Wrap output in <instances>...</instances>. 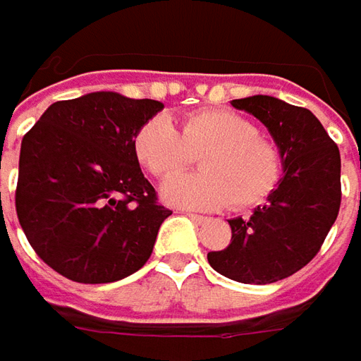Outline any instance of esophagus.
<instances>
[{
  "mask_svg": "<svg viewBox=\"0 0 361 361\" xmlns=\"http://www.w3.org/2000/svg\"><path fill=\"white\" fill-rule=\"evenodd\" d=\"M185 216H188V218L192 219L193 224H200V226H202V224H205V221H207V218H205V216H197V214H185Z\"/></svg>",
  "mask_w": 361,
  "mask_h": 361,
  "instance_id": "esophagus-1",
  "label": "esophagus"
}]
</instances>
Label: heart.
I'll list each match as a JSON object with an SVG mask.
<instances>
[{
    "instance_id": "obj_1",
    "label": "heart",
    "mask_w": 361,
    "mask_h": 361,
    "mask_svg": "<svg viewBox=\"0 0 361 361\" xmlns=\"http://www.w3.org/2000/svg\"><path fill=\"white\" fill-rule=\"evenodd\" d=\"M133 154L156 178L173 176L200 155V174L169 178L159 190L168 205L200 212L262 204L278 188L283 169L280 147L231 109L192 111L183 116L180 131L166 116L147 119L133 135Z\"/></svg>"
}]
</instances>
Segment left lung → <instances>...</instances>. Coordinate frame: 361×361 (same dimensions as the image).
<instances>
[{
	"label": "left lung",
	"instance_id": "8db88e82",
	"mask_svg": "<svg viewBox=\"0 0 361 361\" xmlns=\"http://www.w3.org/2000/svg\"><path fill=\"white\" fill-rule=\"evenodd\" d=\"M231 106L257 118L283 159V176L266 205L250 218L228 219L231 242L209 252L218 274L242 283H274L314 259L342 202L340 149L319 119L305 107L271 95L233 99Z\"/></svg>",
	"mask_w": 361,
	"mask_h": 361
}]
</instances>
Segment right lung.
<instances>
[{
	"label": "right lung",
	"mask_w": 361,
	"mask_h": 361,
	"mask_svg": "<svg viewBox=\"0 0 361 361\" xmlns=\"http://www.w3.org/2000/svg\"><path fill=\"white\" fill-rule=\"evenodd\" d=\"M156 99L94 92L56 102L23 135L16 209L35 254L80 283L123 280L149 259L171 212L157 204L133 135Z\"/></svg>",
	"instance_id": "1"
}]
</instances>
